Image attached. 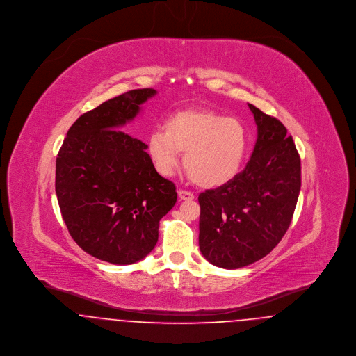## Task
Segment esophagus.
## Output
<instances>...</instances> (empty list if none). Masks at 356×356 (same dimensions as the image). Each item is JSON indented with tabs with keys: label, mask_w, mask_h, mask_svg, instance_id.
Listing matches in <instances>:
<instances>
[{
	"label": "esophagus",
	"mask_w": 356,
	"mask_h": 356,
	"mask_svg": "<svg viewBox=\"0 0 356 356\" xmlns=\"http://www.w3.org/2000/svg\"><path fill=\"white\" fill-rule=\"evenodd\" d=\"M178 196H179V199L184 200V202H191V200L195 199V195L191 193V192H188V191H179V192H178Z\"/></svg>",
	"instance_id": "esophagus-1"
}]
</instances>
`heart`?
Here are the masks:
<instances>
[{"label":"heart","mask_w":356,"mask_h":356,"mask_svg":"<svg viewBox=\"0 0 356 356\" xmlns=\"http://www.w3.org/2000/svg\"><path fill=\"white\" fill-rule=\"evenodd\" d=\"M147 149L156 171L168 177L179 164L202 188L229 184L240 171L247 149L248 133L241 120L207 108L182 109L170 115L163 129L147 140Z\"/></svg>","instance_id":"heart-1"}]
</instances>
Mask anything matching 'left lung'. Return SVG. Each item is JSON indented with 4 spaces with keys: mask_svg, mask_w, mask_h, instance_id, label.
Wrapping results in <instances>:
<instances>
[{
    "mask_svg": "<svg viewBox=\"0 0 356 356\" xmlns=\"http://www.w3.org/2000/svg\"><path fill=\"white\" fill-rule=\"evenodd\" d=\"M257 126L254 152L229 184L199 196V247L222 268L270 254L286 233L302 186L300 156L286 127L248 104Z\"/></svg>",
    "mask_w": 356,
    "mask_h": 356,
    "instance_id": "obj_1",
    "label": "left lung"
}]
</instances>
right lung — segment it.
I'll return each instance as SVG.
<instances>
[{
    "instance_id": "1",
    "label": "right lung",
    "mask_w": 356,
    "mask_h": 356,
    "mask_svg": "<svg viewBox=\"0 0 356 356\" xmlns=\"http://www.w3.org/2000/svg\"><path fill=\"white\" fill-rule=\"evenodd\" d=\"M154 95L130 90L81 115L56 159V195L71 237L112 264L149 254L160 219L177 202L175 185L157 174L147 144L122 131Z\"/></svg>"
}]
</instances>
